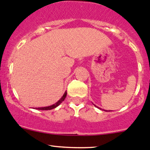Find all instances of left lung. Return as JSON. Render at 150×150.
Returning a JSON list of instances; mask_svg holds the SVG:
<instances>
[{
  "mask_svg": "<svg viewBox=\"0 0 150 150\" xmlns=\"http://www.w3.org/2000/svg\"><path fill=\"white\" fill-rule=\"evenodd\" d=\"M95 106H96V105H95ZM96 107H97V106H96ZM104 111H105V110H104Z\"/></svg>",
  "mask_w": 150,
  "mask_h": 150,
  "instance_id": "1",
  "label": "left lung"
}]
</instances>
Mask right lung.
I'll use <instances>...</instances> for the list:
<instances>
[{"label": "right lung", "instance_id": "add662e5", "mask_svg": "<svg viewBox=\"0 0 150 150\" xmlns=\"http://www.w3.org/2000/svg\"><path fill=\"white\" fill-rule=\"evenodd\" d=\"M66 96H67V92L65 91V93H64V95L62 96V97L60 99H59V100H58L57 103H55L54 104H53V105H50V106H47V107H41V108H36V109H39V110H51V109H53V108H56V107H57L58 105H59L63 100H64V98H66Z\"/></svg>", "mask_w": 150, "mask_h": 150}]
</instances>
